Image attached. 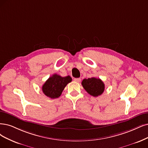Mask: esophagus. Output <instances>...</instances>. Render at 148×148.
<instances>
[{"label":"esophagus","instance_id":"obj_1","mask_svg":"<svg viewBox=\"0 0 148 148\" xmlns=\"http://www.w3.org/2000/svg\"><path fill=\"white\" fill-rule=\"evenodd\" d=\"M74 80L75 82H80L81 79H80V78H75V79H74Z\"/></svg>","mask_w":148,"mask_h":148}]
</instances>
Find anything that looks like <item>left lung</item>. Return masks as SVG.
<instances>
[{
    "mask_svg": "<svg viewBox=\"0 0 148 148\" xmlns=\"http://www.w3.org/2000/svg\"><path fill=\"white\" fill-rule=\"evenodd\" d=\"M82 85L88 94L94 97L101 95L105 89V85L103 82L100 79L95 77L84 79Z\"/></svg>",
    "mask_w": 148,
    "mask_h": 148,
    "instance_id": "1",
    "label": "left lung"
}]
</instances>
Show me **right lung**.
I'll list each match as a JSON object with an SVG mask.
<instances>
[{
	"label": "right lung",
	"instance_id": "1",
	"mask_svg": "<svg viewBox=\"0 0 148 148\" xmlns=\"http://www.w3.org/2000/svg\"><path fill=\"white\" fill-rule=\"evenodd\" d=\"M72 81L69 75L62 77L54 74L49 77L42 86V91L46 96L56 99L61 96L62 91L68 84Z\"/></svg>",
	"mask_w": 148,
	"mask_h": 148
}]
</instances>
